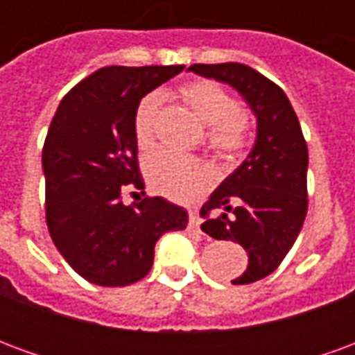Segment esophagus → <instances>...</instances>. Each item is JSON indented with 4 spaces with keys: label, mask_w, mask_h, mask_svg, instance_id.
<instances>
[{
    "label": "esophagus",
    "mask_w": 355,
    "mask_h": 355,
    "mask_svg": "<svg viewBox=\"0 0 355 355\" xmlns=\"http://www.w3.org/2000/svg\"><path fill=\"white\" fill-rule=\"evenodd\" d=\"M188 213H190V224H188V226H190V230L200 232L201 234V230H200L201 223H200V216H198V211H196V209H190Z\"/></svg>",
    "instance_id": "34e87169"
}]
</instances>
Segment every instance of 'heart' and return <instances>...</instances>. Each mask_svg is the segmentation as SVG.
Masks as SVG:
<instances>
[{
    "label": "heart",
    "instance_id": "1",
    "mask_svg": "<svg viewBox=\"0 0 355 355\" xmlns=\"http://www.w3.org/2000/svg\"><path fill=\"white\" fill-rule=\"evenodd\" d=\"M180 96L196 116L207 125L209 146L220 155L232 157L247 146L249 121L239 102L215 81H192L180 89ZM162 94L150 93L135 112L132 132L137 146L150 155L157 146ZM146 178L152 190L175 201H192L215 180V171L198 157H175L159 154L146 162Z\"/></svg>",
    "mask_w": 355,
    "mask_h": 355
}]
</instances>
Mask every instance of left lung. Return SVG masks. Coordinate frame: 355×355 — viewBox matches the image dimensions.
Returning a JSON list of instances; mask_svg holds the SVG:
<instances>
[{
	"label": "left lung",
	"mask_w": 355,
	"mask_h": 355,
	"mask_svg": "<svg viewBox=\"0 0 355 355\" xmlns=\"http://www.w3.org/2000/svg\"><path fill=\"white\" fill-rule=\"evenodd\" d=\"M188 70L228 83L257 116L251 154L201 207V230L211 238L236 241L249 266L234 285L259 282L282 264L298 238L308 211V146L279 85L239 62L192 64Z\"/></svg>",
	"instance_id": "obj_1"
}]
</instances>
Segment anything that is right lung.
Here are the masks:
<instances>
[{
	"mask_svg": "<svg viewBox=\"0 0 355 355\" xmlns=\"http://www.w3.org/2000/svg\"><path fill=\"white\" fill-rule=\"evenodd\" d=\"M184 66H106L60 101L43 144L45 218L66 262L87 282L123 287L154 264L155 241L184 230L188 213L163 198L125 205V186L142 190L132 132L142 96Z\"/></svg>",
	"mask_w": 355,
	"mask_h": 355,
	"instance_id": "right-lung-1",
	"label": "right lung"
}]
</instances>
